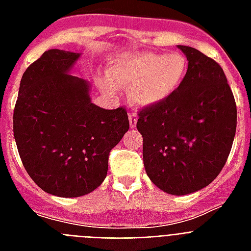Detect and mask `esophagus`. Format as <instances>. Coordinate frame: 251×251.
Returning a JSON list of instances; mask_svg holds the SVG:
<instances>
[{"label": "esophagus", "instance_id": "obj_1", "mask_svg": "<svg viewBox=\"0 0 251 251\" xmlns=\"http://www.w3.org/2000/svg\"><path fill=\"white\" fill-rule=\"evenodd\" d=\"M129 122L131 129H134L137 126V114L134 113V112H130L129 113Z\"/></svg>", "mask_w": 251, "mask_h": 251}]
</instances>
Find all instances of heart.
I'll return each mask as SVG.
<instances>
[{"instance_id":"heart-1","label":"heart","mask_w":251,"mask_h":251,"mask_svg":"<svg viewBox=\"0 0 251 251\" xmlns=\"http://www.w3.org/2000/svg\"><path fill=\"white\" fill-rule=\"evenodd\" d=\"M187 60L179 53L143 52L114 61L110 76L102 88L113 92L114 84L130 87V100L141 106L155 105L178 90L187 74Z\"/></svg>"}]
</instances>
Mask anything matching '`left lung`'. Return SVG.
<instances>
[{"label": "left lung", "mask_w": 251, "mask_h": 251, "mask_svg": "<svg viewBox=\"0 0 251 251\" xmlns=\"http://www.w3.org/2000/svg\"><path fill=\"white\" fill-rule=\"evenodd\" d=\"M189 68L167 100L143 106L137 129L150 179L168 194L185 195L210 185L233 145L237 108L222 66L198 49L178 45Z\"/></svg>", "instance_id": "1"}]
</instances>
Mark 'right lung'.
<instances>
[{"label": "right lung", "mask_w": 251, "mask_h": 251, "mask_svg": "<svg viewBox=\"0 0 251 251\" xmlns=\"http://www.w3.org/2000/svg\"><path fill=\"white\" fill-rule=\"evenodd\" d=\"M79 53L49 49L21 79L13 114L23 167L49 194L75 198L101 185L114 146L129 130L127 110L91 102L88 83L69 72Z\"/></svg>", "instance_id": "1"}]
</instances>
